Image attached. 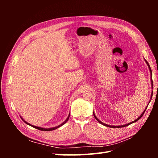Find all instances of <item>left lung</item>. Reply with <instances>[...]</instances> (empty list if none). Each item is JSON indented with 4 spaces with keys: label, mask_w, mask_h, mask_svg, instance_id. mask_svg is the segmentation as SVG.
Returning a JSON list of instances; mask_svg holds the SVG:
<instances>
[{
    "label": "left lung",
    "mask_w": 158,
    "mask_h": 158,
    "mask_svg": "<svg viewBox=\"0 0 158 158\" xmlns=\"http://www.w3.org/2000/svg\"><path fill=\"white\" fill-rule=\"evenodd\" d=\"M145 62L147 63V66H148V67H149V71H150V75H151V83H152V88L153 89V80H152V69H151V68H150V66H149V63L147 62V60H145ZM152 96H153V92H152V95H151V98H150L151 99H150V100H149V103H148V105H147V107L145 108V109L144 110V111L142 113L141 115H140L138 117V118H137L136 119H135V121H133V122H130V123H127V124H125V125H122V126H110V125H108V124L104 123L103 122H101V121H100L98 118H97V117L95 115L94 113H93V114H94V117L96 118V119L97 121H98V122L100 123H101V124H102V125L105 126H107V127H113V128H117V127H125V126H127L128 125H130V124H132V123H133L136 122L137 121H139L140 118H141L142 116L143 115L144 113L145 112V110H146V109H147V106H148V105H149V102H150V101H151V100H152Z\"/></svg>",
    "instance_id": "1"
}]
</instances>
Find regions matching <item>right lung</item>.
I'll use <instances>...</instances> for the list:
<instances>
[{
  "instance_id": "right-lung-1",
  "label": "right lung",
  "mask_w": 158,
  "mask_h": 158,
  "mask_svg": "<svg viewBox=\"0 0 158 158\" xmlns=\"http://www.w3.org/2000/svg\"><path fill=\"white\" fill-rule=\"evenodd\" d=\"M69 117H70V113H69V116H68V117H67L66 118V119L64 121V122L63 123H62L61 124H60L59 126H56V127H49V128H43V127H38V126H33V125H31V123H28V122H26V121L23 119L22 117L20 116V117H21L22 118V119L23 121V122H24L26 124H28V125H29V126H32V127H35V128H36V129H38V130H42V131H52V130H56V129H57V128H58V127H60V126H63L64 124V123H66V122H67V121L69 120Z\"/></svg>"
}]
</instances>
